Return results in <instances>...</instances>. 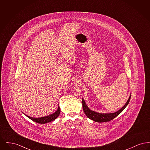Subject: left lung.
<instances>
[{"mask_svg":"<svg viewBox=\"0 0 150 150\" xmlns=\"http://www.w3.org/2000/svg\"><path fill=\"white\" fill-rule=\"evenodd\" d=\"M131 96H129V99L124 105V106L120 108L119 111L114 112V113H99L96 111H92L90 110L87 105H86V102L84 99L82 98V104H83V108L84 113L86 114V116L92 120L93 121L98 122H107V121H111V120L114 119L117 115L120 114L121 112L125 109V108L128 105L129 102L130 101Z\"/></svg>","mask_w":150,"mask_h":150,"instance_id":"8db88e82","label":"left lung"}]
</instances>
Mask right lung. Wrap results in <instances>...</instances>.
<instances>
[{
	"mask_svg": "<svg viewBox=\"0 0 150 150\" xmlns=\"http://www.w3.org/2000/svg\"><path fill=\"white\" fill-rule=\"evenodd\" d=\"M60 112H61V110H60V108H59V106H58V109H57V111L55 112H54L52 114L48 116H44V117H41L35 118V117H30V116H28L26 115H25L27 117H28L29 119H30L33 121H35L36 122H38L39 124H45V123L50 122V121L54 120L57 118V117L59 116V115L60 114Z\"/></svg>",
	"mask_w": 150,
	"mask_h": 150,
	"instance_id": "add662e5",
	"label": "right lung"
}]
</instances>
